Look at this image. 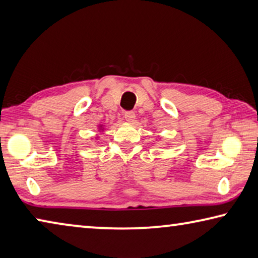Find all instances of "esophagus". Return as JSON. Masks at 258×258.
Returning <instances> with one entry per match:
<instances>
[{
    "mask_svg": "<svg viewBox=\"0 0 258 258\" xmlns=\"http://www.w3.org/2000/svg\"><path fill=\"white\" fill-rule=\"evenodd\" d=\"M125 119L130 121V123H133V121L135 120V113L134 111H126L125 112Z\"/></svg>",
    "mask_w": 258,
    "mask_h": 258,
    "instance_id": "esophagus-1",
    "label": "esophagus"
}]
</instances>
